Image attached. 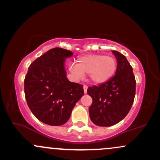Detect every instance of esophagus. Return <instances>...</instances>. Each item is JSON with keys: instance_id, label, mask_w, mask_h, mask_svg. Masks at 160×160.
Segmentation results:
<instances>
[{"instance_id": "34e87169", "label": "esophagus", "mask_w": 160, "mask_h": 160, "mask_svg": "<svg viewBox=\"0 0 160 160\" xmlns=\"http://www.w3.org/2000/svg\"><path fill=\"white\" fill-rule=\"evenodd\" d=\"M83 89H84V92H85V94H86L87 93V89H88L87 85H84Z\"/></svg>"}]
</instances>
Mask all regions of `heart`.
<instances>
[{"label":"heart","mask_w":160,"mask_h":160,"mask_svg":"<svg viewBox=\"0 0 160 160\" xmlns=\"http://www.w3.org/2000/svg\"><path fill=\"white\" fill-rule=\"evenodd\" d=\"M117 69V62L114 57L103 55H87L77 60V63L70 66V71L77 78L84 74H89L92 82L102 84L114 76Z\"/></svg>","instance_id":"heart-1"}]
</instances>
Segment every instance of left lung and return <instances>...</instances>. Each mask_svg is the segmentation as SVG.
Returning <instances> with one entry per match:
<instances>
[{"label": "left lung", "mask_w": 160, "mask_h": 160, "mask_svg": "<svg viewBox=\"0 0 160 160\" xmlns=\"http://www.w3.org/2000/svg\"><path fill=\"white\" fill-rule=\"evenodd\" d=\"M118 61L115 75L108 82L88 88L93 102L89 116L95 125L110 127L120 122L128 114L133 103L136 80L133 68L127 58L118 51H112Z\"/></svg>", "instance_id": "8db88e82"}]
</instances>
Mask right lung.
<instances>
[{
  "label": "right lung",
  "instance_id": "add662e5",
  "mask_svg": "<svg viewBox=\"0 0 160 160\" xmlns=\"http://www.w3.org/2000/svg\"><path fill=\"white\" fill-rule=\"evenodd\" d=\"M72 56L71 51L54 48L29 67L24 80L26 100L36 118L46 124L66 123L84 95L83 85L69 82L66 76L65 62Z\"/></svg>",
  "mask_w": 160,
  "mask_h": 160
}]
</instances>
